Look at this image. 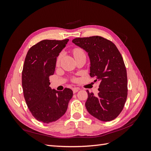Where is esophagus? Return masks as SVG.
I'll return each mask as SVG.
<instances>
[{
  "instance_id": "obj_1",
  "label": "esophagus",
  "mask_w": 151,
  "mask_h": 151,
  "mask_svg": "<svg viewBox=\"0 0 151 151\" xmlns=\"http://www.w3.org/2000/svg\"><path fill=\"white\" fill-rule=\"evenodd\" d=\"M79 90V88H72L73 93H74V94H75V93H76L77 92H78Z\"/></svg>"
}]
</instances>
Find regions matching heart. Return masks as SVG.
Returning a JSON list of instances; mask_svg holds the SVG:
<instances>
[{
    "instance_id": "obj_1",
    "label": "heart",
    "mask_w": 151,
    "mask_h": 151,
    "mask_svg": "<svg viewBox=\"0 0 151 151\" xmlns=\"http://www.w3.org/2000/svg\"><path fill=\"white\" fill-rule=\"evenodd\" d=\"M73 55H74V57H77L79 55H85L84 52L83 51V49H81L80 48H76L74 50H73ZM62 54L60 53L59 55L58 56L57 58V60H56V64L58 65H59V63H60V62L61 60V58H62Z\"/></svg>"
}]
</instances>
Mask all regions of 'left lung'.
Instances as JSON below:
<instances>
[{"instance_id": "obj_1", "label": "left lung", "mask_w": 151, "mask_h": 151, "mask_svg": "<svg viewBox=\"0 0 151 151\" xmlns=\"http://www.w3.org/2000/svg\"><path fill=\"white\" fill-rule=\"evenodd\" d=\"M72 42L88 53L90 76L100 81L96 96L87 90V110L101 121L115 119L123 110L128 93L127 70L119 50L110 40L99 36L76 38Z\"/></svg>"}]
</instances>
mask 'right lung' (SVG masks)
Segmentation results:
<instances>
[{"label": "right lung", "instance_id": "1", "mask_svg": "<svg viewBox=\"0 0 151 151\" xmlns=\"http://www.w3.org/2000/svg\"><path fill=\"white\" fill-rule=\"evenodd\" d=\"M68 39L44 40L28 50L22 72L24 97L30 112L45 123L55 122L66 112L72 91L52 89L49 77L54 74L57 57Z\"/></svg>", "mask_w": 151, "mask_h": 151}]
</instances>
